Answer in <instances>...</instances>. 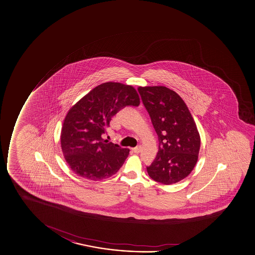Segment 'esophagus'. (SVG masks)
Masks as SVG:
<instances>
[{"label": "esophagus", "instance_id": "obj_1", "mask_svg": "<svg viewBox=\"0 0 255 255\" xmlns=\"http://www.w3.org/2000/svg\"><path fill=\"white\" fill-rule=\"evenodd\" d=\"M133 150V152H135V153H139V152L141 151V146H137L134 147V148H132Z\"/></svg>", "mask_w": 255, "mask_h": 255}]
</instances>
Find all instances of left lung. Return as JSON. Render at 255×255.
Instances as JSON below:
<instances>
[{"mask_svg": "<svg viewBox=\"0 0 255 255\" xmlns=\"http://www.w3.org/2000/svg\"><path fill=\"white\" fill-rule=\"evenodd\" d=\"M158 136V152L148 175L159 183L171 185L192 171L198 158L200 135L182 98L165 86L138 87Z\"/></svg>", "mask_w": 255, "mask_h": 255, "instance_id": "8db88e82", "label": "left lung"}]
</instances>
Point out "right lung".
<instances>
[{"mask_svg":"<svg viewBox=\"0 0 255 255\" xmlns=\"http://www.w3.org/2000/svg\"><path fill=\"white\" fill-rule=\"evenodd\" d=\"M131 86L101 84L69 109L61 131V147L70 169L86 180H101L117 173L129 150L103 140L113 116L127 106H139Z\"/></svg>","mask_w":255,"mask_h":255,"instance_id":"add662e5","label":"right lung"}]
</instances>
